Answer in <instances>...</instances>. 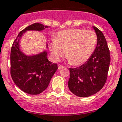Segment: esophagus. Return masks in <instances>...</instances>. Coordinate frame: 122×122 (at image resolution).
<instances>
[{
    "instance_id": "esophagus-1",
    "label": "esophagus",
    "mask_w": 122,
    "mask_h": 122,
    "mask_svg": "<svg viewBox=\"0 0 122 122\" xmlns=\"http://www.w3.org/2000/svg\"><path fill=\"white\" fill-rule=\"evenodd\" d=\"M64 68V66H63V65H61V64H59V65H58V69H59V70L63 69V68Z\"/></svg>"
}]
</instances>
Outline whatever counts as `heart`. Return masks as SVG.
I'll return each instance as SVG.
<instances>
[{
    "label": "heart",
    "mask_w": 122,
    "mask_h": 122,
    "mask_svg": "<svg viewBox=\"0 0 122 122\" xmlns=\"http://www.w3.org/2000/svg\"><path fill=\"white\" fill-rule=\"evenodd\" d=\"M97 36L92 30L71 29L59 32L50 43L52 57L58 61L64 56L70 64L80 65L85 63L93 52Z\"/></svg>",
    "instance_id": "heart-1"
}]
</instances>
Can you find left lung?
Returning a JSON list of instances; mask_svg holds the SVG:
<instances>
[{
	"instance_id": "8db88e82",
	"label": "left lung",
	"mask_w": 122,
	"mask_h": 122,
	"mask_svg": "<svg viewBox=\"0 0 122 122\" xmlns=\"http://www.w3.org/2000/svg\"><path fill=\"white\" fill-rule=\"evenodd\" d=\"M97 36V45L93 53L83 64L70 68L69 89L74 95L88 97L97 93L103 87L108 76L110 54L103 34L93 27Z\"/></svg>"
}]
</instances>
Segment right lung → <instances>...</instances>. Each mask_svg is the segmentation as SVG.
<instances>
[{
  "mask_svg": "<svg viewBox=\"0 0 122 122\" xmlns=\"http://www.w3.org/2000/svg\"><path fill=\"white\" fill-rule=\"evenodd\" d=\"M48 26L34 23L19 33L12 46L10 75L14 83L22 91L30 95H38L47 88L58 65L47 59V52L26 56L19 49V39L26 30H44Z\"/></svg>",
  "mask_w": 122,
  "mask_h": 122,
  "instance_id": "add662e5",
  "label": "right lung"
}]
</instances>
